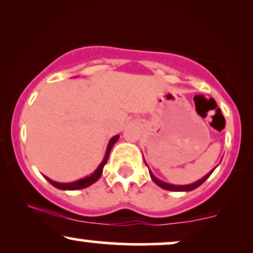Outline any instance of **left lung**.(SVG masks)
Listing matches in <instances>:
<instances>
[{"instance_id":"1","label":"left lung","mask_w":253,"mask_h":253,"mask_svg":"<svg viewBox=\"0 0 253 253\" xmlns=\"http://www.w3.org/2000/svg\"><path fill=\"white\" fill-rule=\"evenodd\" d=\"M213 171H214V169L211 170V172H208L207 175L203 177V178L199 179V181L195 182V183H191V184H187V185H175V184H170V183H165L163 181H161V179L157 178V177L153 175V173L151 172V171H150V176H151V178H152V181L155 182L157 185H159V187L163 188V189H165V190H171V191H190V190L196 189L197 187H200V185H201L202 183L205 182L206 179H207L208 177L211 175V172H213Z\"/></svg>"}]
</instances>
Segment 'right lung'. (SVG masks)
Instances as JSON below:
<instances>
[{"label": "right lung", "instance_id": "obj_1", "mask_svg": "<svg viewBox=\"0 0 253 253\" xmlns=\"http://www.w3.org/2000/svg\"><path fill=\"white\" fill-rule=\"evenodd\" d=\"M118 139H119V135L113 136V138L110 139L109 144H108V147H107V151H106V155H104V158H103V161H102V163L98 165L97 169L95 170L94 172L91 173V175L88 176V177H85V178L78 179V181L71 182V183L54 182V181H52V179L48 178V177H45V178L47 179V181L50 182L51 184L53 185V187H56V188H58V189H62V190H78V189H84V188L89 187V185H91L92 183L96 182L97 179L101 177V175H102L103 167H104V165H106L107 161H108L110 150H112V147L114 146V144L117 143Z\"/></svg>", "mask_w": 253, "mask_h": 253}]
</instances>
